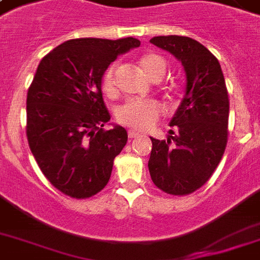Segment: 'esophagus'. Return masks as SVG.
<instances>
[{"instance_id":"34e87169","label":"esophagus","mask_w":260,"mask_h":260,"mask_svg":"<svg viewBox=\"0 0 260 260\" xmlns=\"http://www.w3.org/2000/svg\"><path fill=\"white\" fill-rule=\"evenodd\" d=\"M139 135H140V134H139V132H136V131H132V129H131L129 132H128V136H129V139L138 138Z\"/></svg>"}]
</instances>
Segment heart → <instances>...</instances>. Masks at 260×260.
Listing matches in <instances>:
<instances>
[{
	"instance_id": "b5f03b06",
	"label": "heart",
	"mask_w": 260,
	"mask_h": 260,
	"mask_svg": "<svg viewBox=\"0 0 260 260\" xmlns=\"http://www.w3.org/2000/svg\"><path fill=\"white\" fill-rule=\"evenodd\" d=\"M139 63L147 77H150L152 81L160 79L165 75L166 62L158 54L154 52L144 54ZM116 74H117V64H110L102 75V90L109 97H113L117 93ZM160 116H162V108L159 102L154 100H129L117 112V118L121 124L140 131L152 128Z\"/></svg>"
}]
</instances>
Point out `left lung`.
<instances>
[{
	"mask_svg": "<svg viewBox=\"0 0 260 260\" xmlns=\"http://www.w3.org/2000/svg\"><path fill=\"white\" fill-rule=\"evenodd\" d=\"M154 46L169 51L186 73L185 95L170 121L166 140L151 138V179L167 194L186 196L200 189L221 160L228 140L230 98L217 58L186 36H156Z\"/></svg>",
	"mask_w": 260,
	"mask_h": 260,
	"instance_id": "1",
	"label": "left lung"
}]
</instances>
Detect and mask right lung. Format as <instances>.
<instances>
[{"instance_id":"right-lung-1","label":"right lung","mask_w":260,"mask_h":260,"mask_svg":"<svg viewBox=\"0 0 260 260\" xmlns=\"http://www.w3.org/2000/svg\"><path fill=\"white\" fill-rule=\"evenodd\" d=\"M135 38L67 40L42 59L26 95V138L42 173L59 191L89 198L109 182L113 160L128 140L110 120L102 75Z\"/></svg>"}]
</instances>
